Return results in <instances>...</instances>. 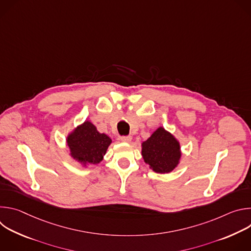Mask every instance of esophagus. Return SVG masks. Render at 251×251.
<instances>
[{
	"instance_id": "obj_1",
	"label": "esophagus",
	"mask_w": 251,
	"mask_h": 251,
	"mask_svg": "<svg viewBox=\"0 0 251 251\" xmlns=\"http://www.w3.org/2000/svg\"><path fill=\"white\" fill-rule=\"evenodd\" d=\"M120 140L124 143H130L132 140V137L131 136H122V137H120Z\"/></svg>"
}]
</instances>
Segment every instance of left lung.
<instances>
[{"label": "left lung", "mask_w": 251, "mask_h": 251, "mask_svg": "<svg viewBox=\"0 0 251 251\" xmlns=\"http://www.w3.org/2000/svg\"><path fill=\"white\" fill-rule=\"evenodd\" d=\"M142 156L155 173H170L180 163V143L170 132L159 127L142 143Z\"/></svg>", "instance_id": "obj_1"}]
</instances>
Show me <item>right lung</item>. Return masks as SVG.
Instances as JSON below:
<instances>
[{
	"instance_id": "obj_1",
	"label": "right lung",
	"mask_w": 251,
	"mask_h": 251,
	"mask_svg": "<svg viewBox=\"0 0 251 251\" xmlns=\"http://www.w3.org/2000/svg\"><path fill=\"white\" fill-rule=\"evenodd\" d=\"M70 156L83 166L98 164L103 160L111 139L101 134L89 121H85L71 132L66 139Z\"/></svg>"
}]
</instances>
